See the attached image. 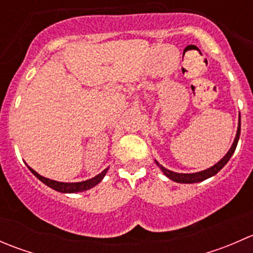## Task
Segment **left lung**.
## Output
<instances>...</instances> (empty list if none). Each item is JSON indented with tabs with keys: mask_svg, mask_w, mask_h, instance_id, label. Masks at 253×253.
<instances>
[{
	"mask_svg": "<svg viewBox=\"0 0 253 253\" xmlns=\"http://www.w3.org/2000/svg\"><path fill=\"white\" fill-rule=\"evenodd\" d=\"M240 129H241V117L239 116V126H237L236 136H235V139H234L233 145H231V148L229 149V152L226 153L225 157H224L223 159L219 160V162L216 163L215 165H213V167L209 168V169L203 170V171L193 172V174H178V172H174V171H171V170L165 169V168L162 167V165H160L159 163L157 162V160H155V163H157L158 167L160 168V170L164 172L165 176H167V177H169L170 180L175 181V182H178V183H196V182H201V181H205V180H207V178H209V177H211V176L218 174V172L220 171V170L223 169L224 167H225L226 163L230 160L231 155L234 154V152H235V149H236L237 142H239Z\"/></svg>",
	"mask_w": 253,
	"mask_h": 253,
	"instance_id": "left-lung-1",
	"label": "left lung"
}]
</instances>
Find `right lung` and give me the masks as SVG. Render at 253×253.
I'll return each instance as SVG.
<instances>
[{
  "mask_svg": "<svg viewBox=\"0 0 253 253\" xmlns=\"http://www.w3.org/2000/svg\"><path fill=\"white\" fill-rule=\"evenodd\" d=\"M29 170L37 176L42 182H44L45 185L48 186V187H51L52 190L58 191V192H62V193H76V192H83V191L89 190V188H93L94 186L98 185V183L103 180L104 176L106 175L109 168L104 170V171H101L99 175H96L95 177L89 178V180H85V181H82V182H60V181L50 180V178H46L44 177V176L39 175L35 170H33L32 168H29Z\"/></svg>",
  "mask_w": 253,
  "mask_h": 253,
  "instance_id": "1",
  "label": "right lung"
}]
</instances>
